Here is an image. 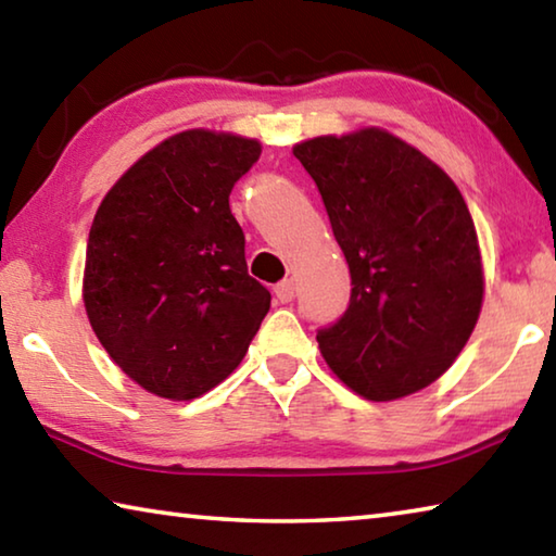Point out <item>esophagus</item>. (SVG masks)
I'll return each instance as SVG.
<instances>
[{"instance_id":"34e87169","label":"esophagus","mask_w":556,"mask_h":556,"mask_svg":"<svg viewBox=\"0 0 556 556\" xmlns=\"http://www.w3.org/2000/svg\"><path fill=\"white\" fill-rule=\"evenodd\" d=\"M275 294H277V299L281 301V304H289V301L296 296V285H294V279H285V281H279V285L275 287Z\"/></svg>"}]
</instances>
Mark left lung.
I'll return each instance as SVG.
<instances>
[{
	"instance_id": "8db88e82",
	"label": "left lung",
	"mask_w": 556,
	"mask_h": 556,
	"mask_svg": "<svg viewBox=\"0 0 556 556\" xmlns=\"http://www.w3.org/2000/svg\"><path fill=\"white\" fill-rule=\"evenodd\" d=\"M294 156L351 269L348 308L316 331L326 363L372 402L427 388L464 351L481 314V252L464 195L384 129L308 139Z\"/></svg>"
}]
</instances>
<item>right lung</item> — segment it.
Here are the masks:
<instances>
[{
  "label": "right lung",
  "instance_id": "add662e5",
  "mask_svg": "<svg viewBox=\"0 0 556 556\" xmlns=\"http://www.w3.org/2000/svg\"><path fill=\"white\" fill-rule=\"evenodd\" d=\"M260 142L188 129L147 152L92 220L83 301L100 343L166 400L208 392L238 368L269 312L248 275L230 191Z\"/></svg>",
  "mask_w": 556,
  "mask_h": 556
}]
</instances>
